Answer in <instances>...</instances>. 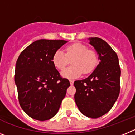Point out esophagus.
<instances>
[{
  "label": "esophagus",
  "instance_id": "esophagus-1",
  "mask_svg": "<svg viewBox=\"0 0 135 135\" xmlns=\"http://www.w3.org/2000/svg\"><path fill=\"white\" fill-rule=\"evenodd\" d=\"M70 84H71V85H73V84H74V80L70 79Z\"/></svg>",
  "mask_w": 135,
  "mask_h": 135
}]
</instances>
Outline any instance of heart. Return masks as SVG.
Instances as JSON below:
<instances>
[{
	"label": "heart",
	"mask_w": 135,
	"mask_h": 135,
	"mask_svg": "<svg viewBox=\"0 0 135 135\" xmlns=\"http://www.w3.org/2000/svg\"><path fill=\"white\" fill-rule=\"evenodd\" d=\"M71 60L72 65L64 70L62 75L64 77L75 78L82 74H89L94 70L98 63V57L93 50L88 49L86 45L74 43L68 46L65 53L57 50L53 57L55 66L59 70H63Z\"/></svg>",
	"instance_id": "heart-1"
}]
</instances>
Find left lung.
I'll list each match as a JSON object with an SVG mask.
<instances>
[{
	"label": "left lung",
	"mask_w": 135,
	"mask_h": 135,
	"mask_svg": "<svg viewBox=\"0 0 135 135\" xmlns=\"http://www.w3.org/2000/svg\"><path fill=\"white\" fill-rule=\"evenodd\" d=\"M89 40L100 62L88 78L75 81L74 99L82 114L97 118L108 113L118 97L121 70L116 53L105 40L97 37Z\"/></svg>",
	"instance_id": "8db88e82"
}]
</instances>
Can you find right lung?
I'll return each mask as SVG.
<instances>
[{"mask_svg":"<svg viewBox=\"0 0 135 135\" xmlns=\"http://www.w3.org/2000/svg\"><path fill=\"white\" fill-rule=\"evenodd\" d=\"M64 40H36L21 53L16 62L15 82L20 105L27 115L45 121L56 115L70 86L55 68L53 57Z\"/></svg>","mask_w":135,"mask_h":135,"instance_id":"obj_1","label":"right lung"}]
</instances>
